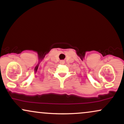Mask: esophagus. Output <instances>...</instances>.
<instances>
[{"label": "esophagus", "instance_id": "1", "mask_svg": "<svg viewBox=\"0 0 124 124\" xmlns=\"http://www.w3.org/2000/svg\"><path fill=\"white\" fill-rule=\"evenodd\" d=\"M64 63H65V61H60V63L64 64Z\"/></svg>", "mask_w": 124, "mask_h": 124}]
</instances>
